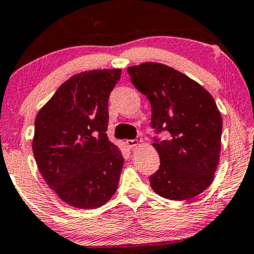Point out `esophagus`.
<instances>
[{"mask_svg": "<svg viewBox=\"0 0 254 254\" xmlns=\"http://www.w3.org/2000/svg\"><path fill=\"white\" fill-rule=\"evenodd\" d=\"M142 138H135V139H127V147H130V148H135V147H137V145L138 144H141L142 143Z\"/></svg>", "mask_w": 254, "mask_h": 254, "instance_id": "34e87169", "label": "esophagus"}]
</instances>
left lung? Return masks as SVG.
I'll list each match as a JSON object with an SVG mask.
<instances>
[{
	"label": "left lung",
	"mask_w": 254,
	"mask_h": 254,
	"mask_svg": "<svg viewBox=\"0 0 254 254\" xmlns=\"http://www.w3.org/2000/svg\"><path fill=\"white\" fill-rule=\"evenodd\" d=\"M131 82L151 105V127L167 131L153 143L160 167L150 176L159 196L186 200L198 196L214 179L221 149L222 118L214 98L199 83L161 63L127 68Z\"/></svg>",
	"instance_id": "1"
}]
</instances>
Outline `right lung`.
Masks as SVG:
<instances>
[{"label": "right lung", "mask_w": 254, "mask_h": 254, "mask_svg": "<svg viewBox=\"0 0 254 254\" xmlns=\"http://www.w3.org/2000/svg\"><path fill=\"white\" fill-rule=\"evenodd\" d=\"M121 75V69L74 75L36 117L32 149L40 174L75 208H98L117 190L124 159L106 131L109 98Z\"/></svg>", "instance_id": "right-lung-1"}]
</instances>
